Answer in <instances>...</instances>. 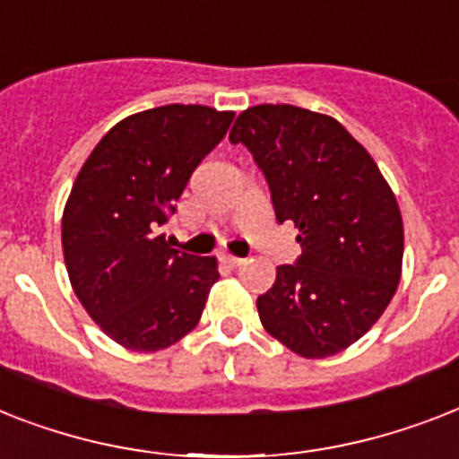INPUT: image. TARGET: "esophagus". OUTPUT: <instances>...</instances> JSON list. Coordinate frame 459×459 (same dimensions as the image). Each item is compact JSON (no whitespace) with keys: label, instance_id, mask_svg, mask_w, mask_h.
I'll return each mask as SVG.
<instances>
[{"label":"esophagus","instance_id":"34e87169","mask_svg":"<svg viewBox=\"0 0 459 459\" xmlns=\"http://www.w3.org/2000/svg\"><path fill=\"white\" fill-rule=\"evenodd\" d=\"M223 262H226V264H230V266H242V264H245V259H242V256L226 255V256H223Z\"/></svg>","mask_w":459,"mask_h":459}]
</instances>
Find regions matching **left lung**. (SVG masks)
I'll return each instance as SVG.
<instances>
[{"label": "left lung", "mask_w": 459, "mask_h": 459, "mask_svg": "<svg viewBox=\"0 0 459 459\" xmlns=\"http://www.w3.org/2000/svg\"><path fill=\"white\" fill-rule=\"evenodd\" d=\"M229 139L264 171L278 223L299 229L301 255L256 299L262 325L304 359L344 351L401 281L403 219L389 184L344 126L307 108H247Z\"/></svg>", "instance_id": "8db88e82"}]
</instances>
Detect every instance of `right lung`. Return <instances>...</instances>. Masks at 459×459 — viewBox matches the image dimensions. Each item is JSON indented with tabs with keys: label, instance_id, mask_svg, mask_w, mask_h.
<instances>
[{
	"label": "right lung",
	"instance_id": "1",
	"mask_svg": "<svg viewBox=\"0 0 459 459\" xmlns=\"http://www.w3.org/2000/svg\"><path fill=\"white\" fill-rule=\"evenodd\" d=\"M233 113L160 106L99 141L63 212V256L87 314L117 344L158 351L188 334L217 282V259L171 247L160 229Z\"/></svg>",
	"mask_w": 459,
	"mask_h": 459
}]
</instances>
